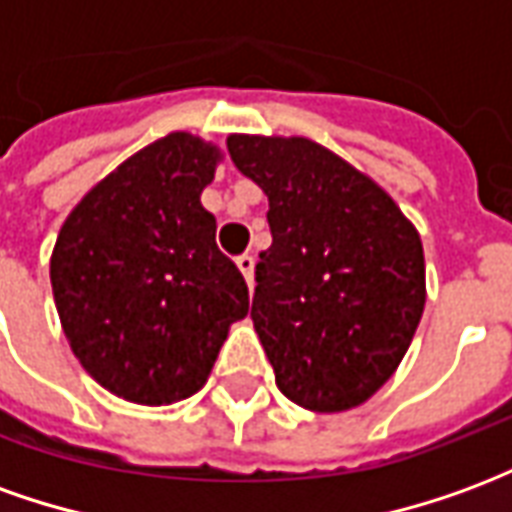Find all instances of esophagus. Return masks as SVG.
<instances>
[{
	"label": "esophagus",
	"mask_w": 512,
	"mask_h": 512,
	"mask_svg": "<svg viewBox=\"0 0 512 512\" xmlns=\"http://www.w3.org/2000/svg\"><path fill=\"white\" fill-rule=\"evenodd\" d=\"M235 266L241 268V274H244L246 285L252 288V285H255V257L249 255V252H246V255H238V257H235Z\"/></svg>",
	"instance_id": "34e87169"
}]
</instances>
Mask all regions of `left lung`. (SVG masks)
I'll return each instance as SVG.
<instances>
[{
    "label": "left lung",
    "mask_w": 512,
    "mask_h": 512,
    "mask_svg": "<svg viewBox=\"0 0 512 512\" xmlns=\"http://www.w3.org/2000/svg\"><path fill=\"white\" fill-rule=\"evenodd\" d=\"M227 150L268 197L252 321L279 392L323 414L365 403L425 310L419 233L376 180L312 139L233 134Z\"/></svg>",
    "instance_id": "left-lung-1"
}]
</instances>
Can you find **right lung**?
<instances>
[{
    "instance_id": "1",
    "label": "right lung",
    "mask_w": 512,
    "mask_h": 512,
    "mask_svg": "<svg viewBox=\"0 0 512 512\" xmlns=\"http://www.w3.org/2000/svg\"><path fill=\"white\" fill-rule=\"evenodd\" d=\"M219 147L186 131L123 161L71 211L51 252L62 332L112 395L169 406L200 392L230 323L249 312L200 194Z\"/></svg>"
}]
</instances>
